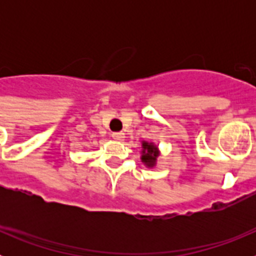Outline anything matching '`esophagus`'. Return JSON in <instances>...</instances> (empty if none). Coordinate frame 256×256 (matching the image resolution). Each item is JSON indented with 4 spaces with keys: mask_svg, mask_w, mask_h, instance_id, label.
Returning a JSON list of instances; mask_svg holds the SVG:
<instances>
[{
    "mask_svg": "<svg viewBox=\"0 0 256 256\" xmlns=\"http://www.w3.org/2000/svg\"><path fill=\"white\" fill-rule=\"evenodd\" d=\"M112 137L115 140V141H123V140H124V133L123 132H114L112 134Z\"/></svg>",
    "mask_w": 256,
    "mask_h": 256,
    "instance_id": "obj_1",
    "label": "esophagus"
}]
</instances>
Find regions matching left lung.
I'll return each mask as SVG.
<instances>
[{
  "label": "left lung",
  "mask_w": 256,
  "mask_h": 256,
  "mask_svg": "<svg viewBox=\"0 0 256 256\" xmlns=\"http://www.w3.org/2000/svg\"><path fill=\"white\" fill-rule=\"evenodd\" d=\"M144 155H142V162H146V164L148 165V166H151V165L155 164V160H156V156H158V151H156V148L155 146H152V144H148L144 142Z\"/></svg>",
  "instance_id": "1"
}]
</instances>
